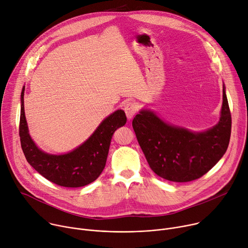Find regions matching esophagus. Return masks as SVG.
I'll list each match as a JSON object with an SVG mask.
<instances>
[{
	"label": "esophagus",
	"instance_id": "obj_1",
	"mask_svg": "<svg viewBox=\"0 0 248 248\" xmlns=\"http://www.w3.org/2000/svg\"><path fill=\"white\" fill-rule=\"evenodd\" d=\"M124 110L125 112V115H126L127 119L131 120L134 117V115L137 113V111H138V105L135 102H133V101L127 102L124 105Z\"/></svg>",
	"mask_w": 248,
	"mask_h": 248
}]
</instances>
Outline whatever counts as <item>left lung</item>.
Masks as SVG:
<instances>
[{"instance_id":"obj_1","label":"left lung","mask_w":248,"mask_h":248,"mask_svg":"<svg viewBox=\"0 0 248 248\" xmlns=\"http://www.w3.org/2000/svg\"><path fill=\"white\" fill-rule=\"evenodd\" d=\"M132 127L156 174L175 183L197 180L220 161L229 146L232 116L225 86L220 121L206 131L169 124L149 110H141L134 117Z\"/></svg>"}]
</instances>
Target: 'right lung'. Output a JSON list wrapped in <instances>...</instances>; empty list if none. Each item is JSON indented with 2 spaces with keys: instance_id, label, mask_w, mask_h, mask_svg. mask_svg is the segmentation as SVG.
<instances>
[{
  "instance_id": "1",
  "label": "right lung",
  "mask_w": 248,
  "mask_h": 248,
  "mask_svg": "<svg viewBox=\"0 0 248 248\" xmlns=\"http://www.w3.org/2000/svg\"><path fill=\"white\" fill-rule=\"evenodd\" d=\"M24 87L21 91L19 137L27 162L48 181L64 187H80L94 182L107 161L114 132L126 123L123 110L106 118L93 134L74 151L52 155L40 150L31 139L24 114Z\"/></svg>"
}]
</instances>
